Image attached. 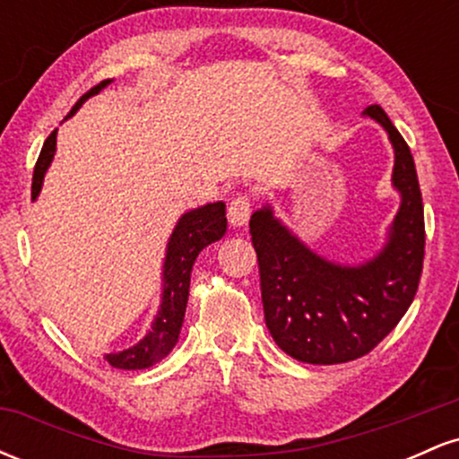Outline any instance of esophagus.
<instances>
[{"mask_svg":"<svg viewBox=\"0 0 459 459\" xmlns=\"http://www.w3.org/2000/svg\"><path fill=\"white\" fill-rule=\"evenodd\" d=\"M247 218H250V198L246 194H239L229 204V222L233 226H244Z\"/></svg>","mask_w":459,"mask_h":459,"instance_id":"obj_1","label":"esophagus"}]
</instances>
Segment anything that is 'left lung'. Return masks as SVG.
Segmentation results:
<instances>
[{
  "label": "left lung",
  "mask_w": 459,
  "mask_h": 459,
  "mask_svg": "<svg viewBox=\"0 0 459 459\" xmlns=\"http://www.w3.org/2000/svg\"><path fill=\"white\" fill-rule=\"evenodd\" d=\"M365 116L388 134L393 187L402 196L386 244L373 259L360 265L324 259L270 204L250 218L267 330L284 354L308 365H339L368 354L410 308L423 272V198L412 152L380 105H368Z\"/></svg>",
  "instance_id": "obj_1"
}]
</instances>
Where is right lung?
Wrapping results in <instances>:
<instances>
[{
	"label": "right lung",
	"mask_w": 459,
	"mask_h": 459,
	"mask_svg": "<svg viewBox=\"0 0 459 459\" xmlns=\"http://www.w3.org/2000/svg\"><path fill=\"white\" fill-rule=\"evenodd\" d=\"M112 79H105L83 94L79 101L73 105V114L82 108L88 99L94 97L109 86ZM65 118V120H66ZM56 135L57 129L51 131L49 138L45 140L43 151H40L39 161H36L34 177H31V200L39 198L47 170H49L51 161L56 155ZM226 233V204L222 200L218 203H207L203 207L192 209V212L183 213L172 230L170 239L166 246V259H163L161 272V304L157 310L155 319H152L151 330L135 343L134 347L123 351H114V354H105V360L114 368H149L166 358L177 345L178 332H181L183 317H186L187 296H189V276H192V267L196 256L203 247H207L213 241L222 239Z\"/></svg>",
	"instance_id": "right-lung-1"
}]
</instances>
